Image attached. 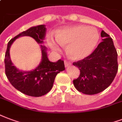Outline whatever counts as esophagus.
Segmentation results:
<instances>
[{"label":"esophagus","mask_w":122,"mask_h":122,"mask_svg":"<svg viewBox=\"0 0 122 122\" xmlns=\"http://www.w3.org/2000/svg\"><path fill=\"white\" fill-rule=\"evenodd\" d=\"M64 64H65V67H67L70 66L71 65V64L70 62H68L67 61H64Z\"/></svg>","instance_id":"1"}]
</instances>
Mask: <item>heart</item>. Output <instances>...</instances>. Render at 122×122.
<instances>
[{"label":"heart","mask_w":122,"mask_h":122,"mask_svg":"<svg viewBox=\"0 0 122 122\" xmlns=\"http://www.w3.org/2000/svg\"><path fill=\"white\" fill-rule=\"evenodd\" d=\"M56 38L47 36V43L51 49L58 52L62 44H67L66 51L69 56L73 60H80L92 53L99 42L100 35L95 27L74 25L58 30Z\"/></svg>","instance_id":"b5f03b06"}]
</instances>
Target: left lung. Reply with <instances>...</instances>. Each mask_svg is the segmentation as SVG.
<instances>
[{"instance_id":"1","label":"left lung","mask_w":122,"mask_h":122,"mask_svg":"<svg viewBox=\"0 0 122 122\" xmlns=\"http://www.w3.org/2000/svg\"><path fill=\"white\" fill-rule=\"evenodd\" d=\"M101 36L102 42L90 55L73 63L80 71L73 84L78 91L86 95H95L105 90L118 71V54L112 39L103 30Z\"/></svg>"}]
</instances>
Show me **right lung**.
I'll use <instances>...</instances> for the list:
<instances>
[{"label":"right lung","mask_w":122,"mask_h":122,"mask_svg":"<svg viewBox=\"0 0 122 122\" xmlns=\"http://www.w3.org/2000/svg\"><path fill=\"white\" fill-rule=\"evenodd\" d=\"M46 33L45 25H39L29 28L22 32L8 44L5 52V73L6 76L15 88L28 96L38 97L47 94L53 86L54 81L58 73L64 71V62L58 60L57 62L49 61L47 57V47L42 46ZM31 36L40 44L42 59L40 64L32 71H21L13 66L9 54L10 47L15 40L20 36Z\"/></svg>","instance_id":"add662e5"}]
</instances>
